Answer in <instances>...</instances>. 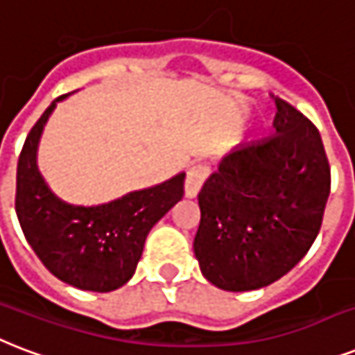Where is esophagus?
Segmentation results:
<instances>
[{
	"mask_svg": "<svg viewBox=\"0 0 355 355\" xmlns=\"http://www.w3.org/2000/svg\"><path fill=\"white\" fill-rule=\"evenodd\" d=\"M209 175V166L203 163L192 164L189 172H187V180H185V196L187 198H194L202 189L203 181L207 180Z\"/></svg>",
	"mask_w": 355,
	"mask_h": 355,
	"instance_id": "esophagus-1",
	"label": "esophagus"
}]
</instances>
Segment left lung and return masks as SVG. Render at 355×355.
I'll list each match as a JSON object with an SVG mask.
<instances>
[{
    "mask_svg": "<svg viewBox=\"0 0 355 355\" xmlns=\"http://www.w3.org/2000/svg\"><path fill=\"white\" fill-rule=\"evenodd\" d=\"M274 101L276 133L227 153L198 194L194 255L218 289L274 283L298 265L322 226L331 174L320 133L291 103Z\"/></svg>",
    "mask_w": 355,
    "mask_h": 355,
    "instance_id": "1",
    "label": "left lung"
}]
</instances>
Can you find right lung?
I'll use <instances>...</instances> for the list:
<instances>
[{"instance_id":"add662e5","label":"right lung","mask_w":355,"mask_h":355,"mask_svg":"<svg viewBox=\"0 0 355 355\" xmlns=\"http://www.w3.org/2000/svg\"><path fill=\"white\" fill-rule=\"evenodd\" d=\"M59 96L33 125L16 168V215L27 243L55 277L109 293L135 274L150 230L183 198L185 174L96 207L62 202L38 172L37 148Z\"/></svg>"}]
</instances>
